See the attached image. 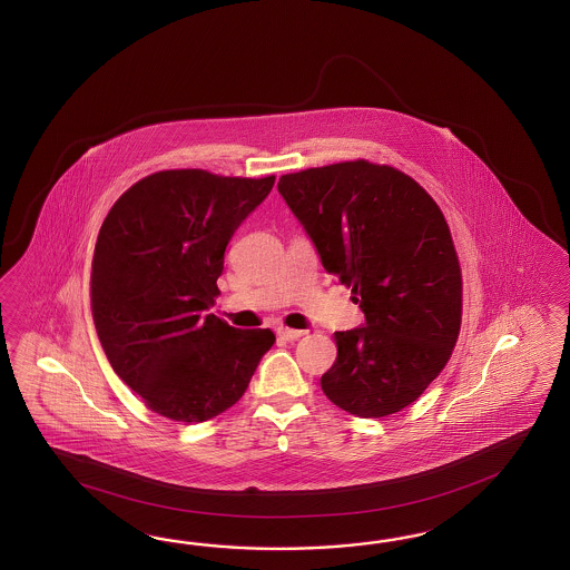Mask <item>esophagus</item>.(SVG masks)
Wrapping results in <instances>:
<instances>
[{
	"instance_id": "1",
	"label": "esophagus",
	"mask_w": 570,
	"mask_h": 570,
	"mask_svg": "<svg viewBox=\"0 0 570 570\" xmlns=\"http://www.w3.org/2000/svg\"><path fill=\"white\" fill-rule=\"evenodd\" d=\"M303 334H305L303 330L284 328V326H282V328H277V336H279L282 341H288V343L298 341Z\"/></svg>"
}]
</instances>
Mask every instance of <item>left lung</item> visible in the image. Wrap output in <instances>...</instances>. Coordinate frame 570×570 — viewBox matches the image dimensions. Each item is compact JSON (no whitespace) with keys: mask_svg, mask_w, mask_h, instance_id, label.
Returning <instances> with one entry per match:
<instances>
[{"mask_svg":"<svg viewBox=\"0 0 570 570\" xmlns=\"http://www.w3.org/2000/svg\"><path fill=\"white\" fill-rule=\"evenodd\" d=\"M277 190L365 315L334 334L322 391L348 414H397L460 336L462 269L441 208L410 175L363 158L282 175Z\"/></svg>","mask_w":570,"mask_h":570,"instance_id":"obj_1","label":"left lung"}]
</instances>
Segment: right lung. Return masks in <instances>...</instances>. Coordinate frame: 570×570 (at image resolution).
Here are the masks:
<instances>
[{
  "mask_svg": "<svg viewBox=\"0 0 570 570\" xmlns=\"http://www.w3.org/2000/svg\"><path fill=\"white\" fill-rule=\"evenodd\" d=\"M274 181L169 169L108 210L91 261L94 324L117 376L156 414L188 424L224 414L276 343L269 328L208 313L225 246Z\"/></svg>",
  "mask_w": 570,
  "mask_h": 570,
  "instance_id": "right-lung-1",
  "label": "right lung"
}]
</instances>
